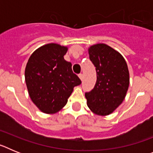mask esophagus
<instances>
[{
  "label": "esophagus",
  "instance_id": "esophagus-1",
  "mask_svg": "<svg viewBox=\"0 0 153 153\" xmlns=\"http://www.w3.org/2000/svg\"><path fill=\"white\" fill-rule=\"evenodd\" d=\"M79 79H80V80H82V79H83V74H79Z\"/></svg>",
  "mask_w": 153,
  "mask_h": 153
}]
</instances>
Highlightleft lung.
Masks as SVG:
<instances>
[{
    "mask_svg": "<svg viewBox=\"0 0 153 153\" xmlns=\"http://www.w3.org/2000/svg\"><path fill=\"white\" fill-rule=\"evenodd\" d=\"M89 56L97 71L94 88L85 93L89 109L98 116H108L119 107L129 85L128 66L122 54L106 44L88 48Z\"/></svg>",
    "mask_w": 153,
    "mask_h": 153,
    "instance_id": "1",
    "label": "left lung"
}]
</instances>
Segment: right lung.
I'll list each match as a JSON object with an SVG mask.
<instances>
[{"mask_svg": "<svg viewBox=\"0 0 153 153\" xmlns=\"http://www.w3.org/2000/svg\"><path fill=\"white\" fill-rule=\"evenodd\" d=\"M68 47L51 43L30 55L25 68V82L32 102L47 114L59 112L67 104L74 86L81 83L64 60Z\"/></svg>", "mask_w": 153, "mask_h": 153, "instance_id": "obj_1", "label": "right lung"}]
</instances>
